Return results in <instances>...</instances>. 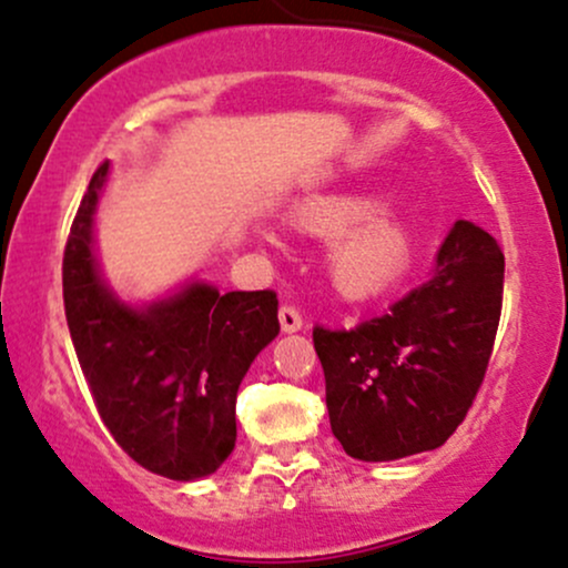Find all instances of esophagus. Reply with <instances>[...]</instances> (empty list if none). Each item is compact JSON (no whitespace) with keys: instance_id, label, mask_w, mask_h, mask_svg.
<instances>
[{"instance_id":"34e87169","label":"esophagus","mask_w":568,"mask_h":568,"mask_svg":"<svg viewBox=\"0 0 568 568\" xmlns=\"http://www.w3.org/2000/svg\"><path fill=\"white\" fill-rule=\"evenodd\" d=\"M278 322H282L284 333H297L303 327V314L295 306H282V311H278Z\"/></svg>"}]
</instances>
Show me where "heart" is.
I'll list each match as a JSON object with an SVG mask.
<instances>
[{"label":"heart","instance_id":"b5f03b06","mask_svg":"<svg viewBox=\"0 0 568 568\" xmlns=\"http://www.w3.org/2000/svg\"><path fill=\"white\" fill-rule=\"evenodd\" d=\"M374 194H320L295 211L303 233L331 241V278L346 297H376L412 267L414 241L404 219L379 211Z\"/></svg>","mask_w":568,"mask_h":568}]
</instances>
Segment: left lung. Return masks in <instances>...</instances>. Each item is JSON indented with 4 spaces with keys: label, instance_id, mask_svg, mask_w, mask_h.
<instances>
[{
    "label": "left lung",
    "instance_id": "8db88e82",
    "mask_svg": "<svg viewBox=\"0 0 568 568\" xmlns=\"http://www.w3.org/2000/svg\"><path fill=\"white\" fill-rule=\"evenodd\" d=\"M501 301V248L460 219L433 276L387 314L352 331L316 325L331 428L346 455L379 463L442 447L485 379Z\"/></svg>",
    "mask_w": 568,
    "mask_h": 568
}]
</instances>
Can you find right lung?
Listing matches in <instances>:
<instances>
[{
  "label": "right lung",
  "mask_w": 568,
  "mask_h": 568,
  "mask_svg": "<svg viewBox=\"0 0 568 568\" xmlns=\"http://www.w3.org/2000/svg\"><path fill=\"white\" fill-rule=\"evenodd\" d=\"M111 164L91 175L64 246V314L102 423L121 449L160 477L192 481L235 447V398L254 357L278 335L273 290L189 284L132 308L102 282L91 248Z\"/></svg>",
  "instance_id": "right-lung-1"
}]
</instances>
